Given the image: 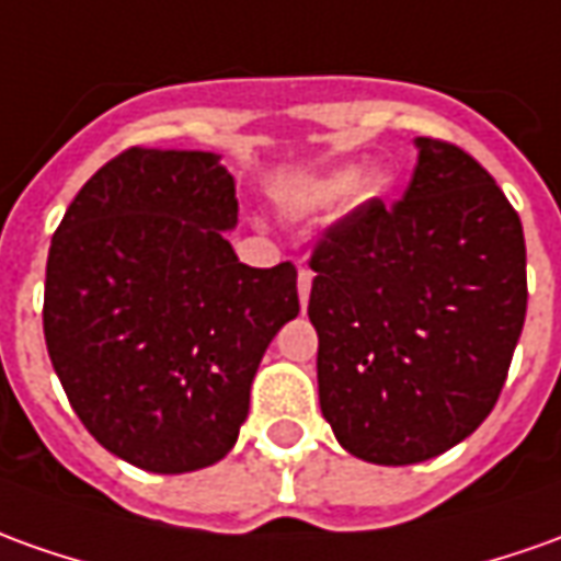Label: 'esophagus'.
<instances>
[{
	"mask_svg": "<svg viewBox=\"0 0 561 561\" xmlns=\"http://www.w3.org/2000/svg\"><path fill=\"white\" fill-rule=\"evenodd\" d=\"M311 280H314V274L302 268L299 272V302H302V308L308 305V296H311Z\"/></svg>",
	"mask_w": 561,
	"mask_h": 561,
	"instance_id": "esophagus-1",
	"label": "esophagus"
}]
</instances>
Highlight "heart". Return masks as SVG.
Listing matches in <instances>:
<instances>
[{"label":"heart","mask_w":561,"mask_h":561,"mask_svg":"<svg viewBox=\"0 0 561 561\" xmlns=\"http://www.w3.org/2000/svg\"><path fill=\"white\" fill-rule=\"evenodd\" d=\"M357 195L360 201H376L388 192V173L381 170H373L366 176H357L354 168H339L323 173V176H314L299 188L296 195V207L299 210H320V207H330L335 201L347 198V195Z\"/></svg>","instance_id":"b5f03b06"}]
</instances>
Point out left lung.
<instances>
[{"instance_id": "left-lung-1", "label": "left lung", "mask_w": 561, "mask_h": 561, "mask_svg": "<svg viewBox=\"0 0 561 561\" xmlns=\"http://www.w3.org/2000/svg\"><path fill=\"white\" fill-rule=\"evenodd\" d=\"M400 201H366L311 253L320 412L354 458L419 465L497 403L525 323V238L489 170L419 137Z\"/></svg>"}]
</instances>
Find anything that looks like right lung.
Wrapping results in <instances>:
<instances>
[{
	"label": "right lung",
	"mask_w": 561,
	"mask_h": 561,
	"mask_svg": "<svg viewBox=\"0 0 561 561\" xmlns=\"http://www.w3.org/2000/svg\"><path fill=\"white\" fill-rule=\"evenodd\" d=\"M234 176L214 152L127 149L69 204L48 250L45 345L88 434L149 473L226 458L296 265L250 268Z\"/></svg>",
	"instance_id": "obj_1"
}]
</instances>
